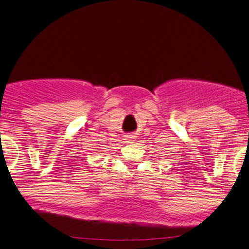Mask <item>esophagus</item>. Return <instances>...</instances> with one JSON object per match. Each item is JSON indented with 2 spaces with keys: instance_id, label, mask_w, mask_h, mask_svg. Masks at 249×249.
<instances>
[{
  "instance_id": "esophagus-1",
  "label": "esophagus",
  "mask_w": 249,
  "mask_h": 249,
  "mask_svg": "<svg viewBox=\"0 0 249 249\" xmlns=\"http://www.w3.org/2000/svg\"><path fill=\"white\" fill-rule=\"evenodd\" d=\"M127 138H128V139H130V140H132L133 138H134V136H132V134H128Z\"/></svg>"
}]
</instances>
